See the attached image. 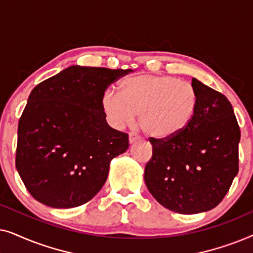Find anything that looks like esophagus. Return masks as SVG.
Masks as SVG:
<instances>
[{
    "instance_id": "obj_1",
    "label": "esophagus",
    "mask_w": 253,
    "mask_h": 253,
    "mask_svg": "<svg viewBox=\"0 0 253 253\" xmlns=\"http://www.w3.org/2000/svg\"><path fill=\"white\" fill-rule=\"evenodd\" d=\"M139 139H140V137L138 136V134L133 133V132H130L129 133V143L130 144H134V143H136V141H138Z\"/></svg>"
}]
</instances>
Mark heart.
<instances>
[{"instance_id":"b5f03b06","label":"heart","mask_w":253,"mask_h":253,"mask_svg":"<svg viewBox=\"0 0 253 253\" xmlns=\"http://www.w3.org/2000/svg\"><path fill=\"white\" fill-rule=\"evenodd\" d=\"M102 112L114 127L130 126L139 114V126L155 139H170L195 116L198 94L190 83L168 75H139L121 84V94L106 89Z\"/></svg>"}]
</instances>
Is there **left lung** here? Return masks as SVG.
Listing matches in <instances>:
<instances>
[{
  "instance_id": "1",
  "label": "left lung",
  "mask_w": 253,
  "mask_h": 253,
  "mask_svg": "<svg viewBox=\"0 0 253 253\" xmlns=\"http://www.w3.org/2000/svg\"><path fill=\"white\" fill-rule=\"evenodd\" d=\"M191 85L198 94L191 123L170 139L150 138L153 154L144 172L151 195L181 214L219 205L238 172L241 131L231 103L198 79Z\"/></svg>"
}]
</instances>
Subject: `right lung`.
Listing matches in <instances>:
<instances>
[{
  "instance_id": "obj_1",
  "label": "right lung",
  "mask_w": 253,
  "mask_h": 253,
  "mask_svg": "<svg viewBox=\"0 0 253 253\" xmlns=\"http://www.w3.org/2000/svg\"><path fill=\"white\" fill-rule=\"evenodd\" d=\"M130 70L71 65L32 89L18 123L16 167L34 199L54 209L91 200L110 161L129 147L108 126L101 98Z\"/></svg>"
}]
</instances>
